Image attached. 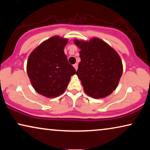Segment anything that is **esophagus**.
Segmentation results:
<instances>
[{"instance_id": "esophagus-1", "label": "esophagus", "mask_w": 150, "mask_h": 150, "mask_svg": "<svg viewBox=\"0 0 150 150\" xmlns=\"http://www.w3.org/2000/svg\"><path fill=\"white\" fill-rule=\"evenodd\" d=\"M73 66H74V68H75L76 70H77V69H78V63H75V64Z\"/></svg>"}]
</instances>
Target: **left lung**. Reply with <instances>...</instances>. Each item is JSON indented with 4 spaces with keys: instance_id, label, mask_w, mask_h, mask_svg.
<instances>
[{
    "instance_id": "left-lung-1",
    "label": "left lung",
    "mask_w": 150,
    "mask_h": 150,
    "mask_svg": "<svg viewBox=\"0 0 150 150\" xmlns=\"http://www.w3.org/2000/svg\"><path fill=\"white\" fill-rule=\"evenodd\" d=\"M74 42L81 49V62L76 75L86 94L95 99L109 96L117 87L122 75L120 55L99 38H93L89 41L75 39Z\"/></svg>"
}]
</instances>
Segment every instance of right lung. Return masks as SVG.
I'll use <instances>...</instances> for the list:
<instances>
[{"label": "right lung", "instance_id": "add662e5", "mask_svg": "<svg viewBox=\"0 0 150 150\" xmlns=\"http://www.w3.org/2000/svg\"><path fill=\"white\" fill-rule=\"evenodd\" d=\"M68 42L58 35L43 42L28 57L26 71L34 89L47 98H56L64 93L76 70L64 53Z\"/></svg>", "mask_w": 150, "mask_h": 150}]
</instances>
